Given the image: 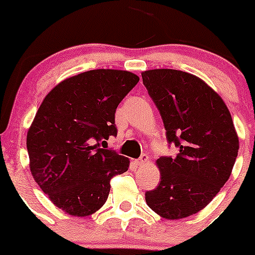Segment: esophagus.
<instances>
[{"label": "esophagus", "instance_id": "1", "mask_svg": "<svg viewBox=\"0 0 255 255\" xmlns=\"http://www.w3.org/2000/svg\"><path fill=\"white\" fill-rule=\"evenodd\" d=\"M146 163H148V155H145V154H143L139 159L135 160V164H137V165H145Z\"/></svg>", "mask_w": 255, "mask_h": 255}]
</instances>
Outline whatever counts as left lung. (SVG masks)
<instances>
[{
  "mask_svg": "<svg viewBox=\"0 0 255 255\" xmlns=\"http://www.w3.org/2000/svg\"><path fill=\"white\" fill-rule=\"evenodd\" d=\"M163 118L175 158L155 161L158 187L145 192V202L166 220H181L205 208L230 179L239 139L222 97L199 76L174 69L142 73Z\"/></svg>",
  "mask_w": 255,
  "mask_h": 255,
  "instance_id": "left-lung-1",
  "label": "left lung"
}]
</instances>
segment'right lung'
Returning <instances> with one entry per match:
<instances>
[{"instance_id": "obj_1", "label": "right lung", "mask_w": 255, "mask_h": 255, "mask_svg": "<svg viewBox=\"0 0 255 255\" xmlns=\"http://www.w3.org/2000/svg\"><path fill=\"white\" fill-rule=\"evenodd\" d=\"M139 81L115 69L85 71L59 82L44 97L27 133L29 169L48 199L68 215L86 217L105 205L110 180L129 159L100 148L117 135L115 113Z\"/></svg>"}]
</instances>
